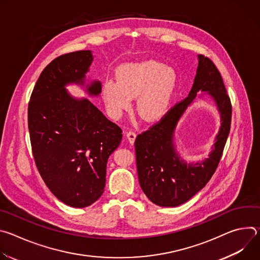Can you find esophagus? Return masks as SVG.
Instances as JSON below:
<instances>
[{
	"instance_id": "obj_1",
	"label": "esophagus",
	"mask_w": 260,
	"mask_h": 260,
	"mask_svg": "<svg viewBox=\"0 0 260 260\" xmlns=\"http://www.w3.org/2000/svg\"><path fill=\"white\" fill-rule=\"evenodd\" d=\"M126 138L131 144H134L135 140L137 138V135L134 132H128V133H126Z\"/></svg>"
}]
</instances>
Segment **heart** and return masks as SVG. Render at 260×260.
Returning <instances> with one entry per match:
<instances>
[{"label": "heart", "instance_id": "1", "mask_svg": "<svg viewBox=\"0 0 260 260\" xmlns=\"http://www.w3.org/2000/svg\"><path fill=\"white\" fill-rule=\"evenodd\" d=\"M177 84L175 71L156 60L126 63L116 71V80L102 85V99L110 117L118 119L136 100V113L146 122L160 120L168 112Z\"/></svg>", "mask_w": 260, "mask_h": 260}]
</instances>
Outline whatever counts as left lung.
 <instances>
[{"label": "left lung", "mask_w": 260, "mask_h": 260, "mask_svg": "<svg viewBox=\"0 0 260 260\" xmlns=\"http://www.w3.org/2000/svg\"><path fill=\"white\" fill-rule=\"evenodd\" d=\"M198 61L188 96L171 109L159 123L139 135L135 142L140 186L159 207L180 206L206 186L217 169L230 134L232 105L223 80L210 58L199 54ZM207 98H211L218 110L220 126L207 158L187 162L176 149L175 129L188 107L194 100Z\"/></svg>", "instance_id": "8db88e82"}]
</instances>
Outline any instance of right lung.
<instances>
[{"label":"right lung","mask_w":260,"mask_h":260,"mask_svg":"<svg viewBox=\"0 0 260 260\" xmlns=\"http://www.w3.org/2000/svg\"><path fill=\"white\" fill-rule=\"evenodd\" d=\"M90 50L60 55L41 73L28 104V131L36 166L50 191L63 204L85 208L104 192L109 156L121 143V128L68 85L99 96L102 83L86 78Z\"/></svg>","instance_id":"right-lung-1"}]
</instances>
